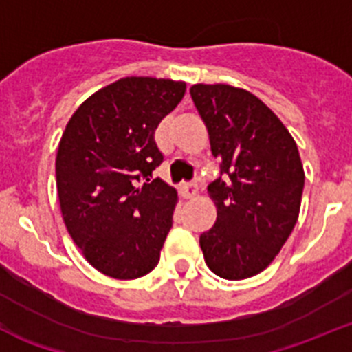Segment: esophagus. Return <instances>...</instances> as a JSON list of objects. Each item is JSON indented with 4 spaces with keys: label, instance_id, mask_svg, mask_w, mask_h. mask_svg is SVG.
I'll return each mask as SVG.
<instances>
[{
    "label": "esophagus",
    "instance_id": "esophagus-1",
    "mask_svg": "<svg viewBox=\"0 0 352 352\" xmlns=\"http://www.w3.org/2000/svg\"><path fill=\"white\" fill-rule=\"evenodd\" d=\"M180 189H182V195L186 196V198H191V196H195L196 192H198V184L184 182V184H180Z\"/></svg>",
    "mask_w": 352,
    "mask_h": 352
}]
</instances>
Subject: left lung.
<instances>
[{"label": "left lung", "mask_w": 352, "mask_h": 352, "mask_svg": "<svg viewBox=\"0 0 352 352\" xmlns=\"http://www.w3.org/2000/svg\"><path fill=\"white\" fill-rule=\"evenodd\" d=\"M189 93L221 161V177L208 186L217 219L199 236L205 263L228 280L252 277L274 261L298 221L305 184L298 147L249 91L196 84Z\"/></svg>", "instance_id": "1"}]
</instances>
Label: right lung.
Wrapping results in <instances>:
<instances>
[{
  "instance_id": "obj_1",
  "label": "right lung",
  "mask_w": 352,
  "mask_h": 352,
  "mask_svg": "<svg viewBox=\"0 0 352 352\" xmlns=\"http://www.w3.org/2000/svg\"><path fill=\"white\" fill-rule=\"evenodd\" d=\"M184 93V82L121 78L87 98L63 133L56 157L63 219L85 259L109 277H144L160 261L177 191L153 179L163 163L154 133Z\"/></svg>"
}]
</instances>
